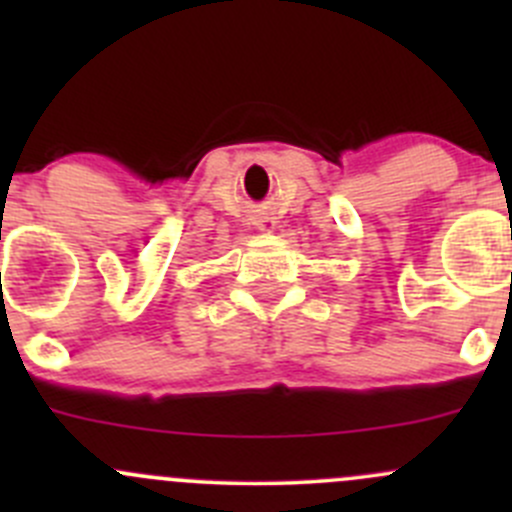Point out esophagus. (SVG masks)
<instances>
[{
	"label": "esophagus",
	"mask_w": 512,
	"mask_h": 512,
	"mask_svg": "<svg viewBox=\"0 0 512 512\" xmlns=\"http://www.w3.org/2000/svg\"><path fill=\"white\" fill-rule=\"evenodd\" d=\"M257 227H260V230H265V232H270V230H275V220L260 218V220H257Z\"/></svg>",
	"instance_id": "esophagus-1"
}]
</instances>
